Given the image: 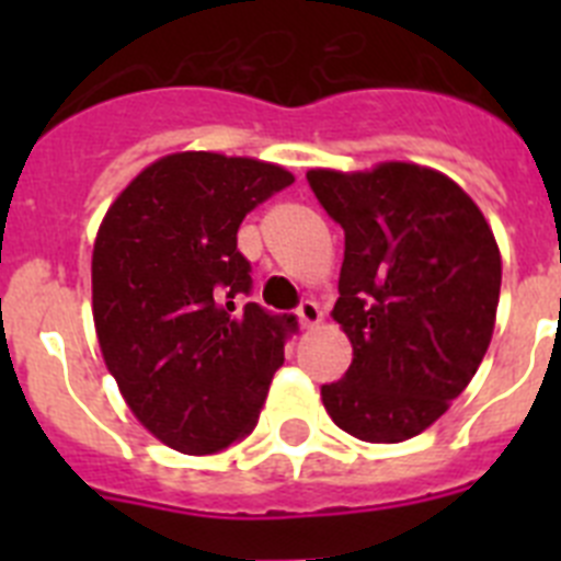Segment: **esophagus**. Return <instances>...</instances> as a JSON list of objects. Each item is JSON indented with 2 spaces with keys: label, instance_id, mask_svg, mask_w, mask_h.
<instances>
[{
  "label": "esophagus",
  "instance_id": "34e87169",
  "mask_svg": "<svg viewBox=\"0 0 561 561\" xmlns=\"http://www.w3.org/2000/svg\"><path fill=\"white\" fill-rule=\"evenodd\" d=\"M297 320H300L304 329H314V325L323 320V311H320V306H317L314 300H304V304L297 306Z\"/></svg>",
  "mask_w": 561,
  "mask_h": 561
}]
</instances>
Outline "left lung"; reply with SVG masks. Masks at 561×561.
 <instances>
[{
	"label": "left lung",
	"instance_id": "obj_1",
	"mask_svg": "<svg viewBox=\"0 0 561 561\" xmlns=\"http://www.w3.org/2000/svg\"><path fill=\"white\" fill-rule=\"evenodd\" d=\"M345 232L334 320L354 345L320 388L334 424L399 444L447 413L492 342L500 250L483 213L449 176L408 162L368 173L309 171Z\"/></svg>",
	"mask_w": 561,
	"mask_h": 561
}]
</instances>
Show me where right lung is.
Wrapping results in <instances>:
<instances>
[{"mask_svg": "<svg viewBox=\"0 0 561 561\" xmlns=\"http://www.w3.org/2000/svg\"><path fill=\"white\" fill-rule=\"evenodd\" d=\"M295 182L270 162L185 151L117 196L92 252V314L108 374L142 427L185 455L252 433L295 314L244 304L250 210Z\"/></svg>", "mask_w": 561, "mask_h": 561, "instance_id": "obj_1", "label": "right lung"}]
</instances>
